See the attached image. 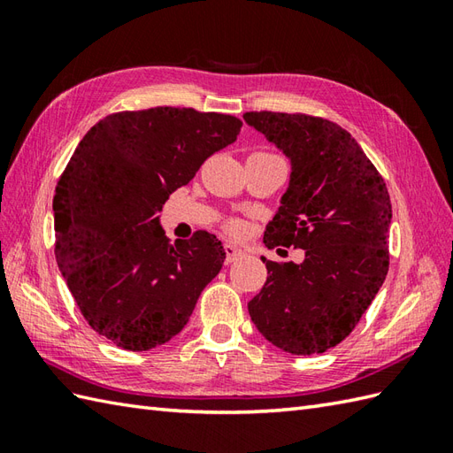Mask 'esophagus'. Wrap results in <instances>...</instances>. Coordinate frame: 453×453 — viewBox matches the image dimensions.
<instances>
[{
	"label": "esophagus",
	"instance_id": "esophagus-1",
	"mask_svg": "<svg viewBox=\"0 0 453 453\" xmlns=\"http://www.w3.org/2000/svg\"><path fill=\"white\" fill-rule=\"evenodd\" d=\"M224 251H226V263H234V261H237V258H242V257L247 255L245 249L232 245V243H226Z\"/></svg>",
	"mask_w": 453,
	"mask_h": 453
}]
</instances>
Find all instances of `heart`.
Here are the masks:
<instances>
[{
  "mask_svg": "<svg viewBox=\"0 0 453 453\" xmlns=\"http://www.w3.org/2000/svg\"><path fill=\"white\" fill-rule=\"evenodd\" d=\"M226 226H227L229 232H234V234H235V232H239V224H237V221H227Z\"/></svg>",
  "mask_w": 453,
  "mask_h": 453,
  "instance_id": "obj_1",
  "label": "heart"
}]
</instances>
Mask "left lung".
<instances>
[{"mask_svg": "<svg viewBox=\"0 0 453 453\" xmlns=\"http://www.w3.org/2000/svg\"><path fill=\"white\" fill-rule=\"evenodd\" d=\"M292 161L290 185L265 245L300 247L302 265L266 261L249 315L284 352L311 356L344 341L389 271L391 200L386 182L349 132L321 117L245 112Z\"/></svg>", "mask_w": 453, "mask_h": 453, "instance_id": "8db88e82", "label": "left lung"}]
</instances>
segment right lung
<instances>
[{
    "instance_id": "add662e5",
    "label": "right lung",
    "mask_w": 453,
    "mask_h": 453,
    "mask_svg": "<svg viewBox=\"0 0 453 453\" xmlns=\"http://www.w3.org/2000/svg\"><path fill=\"white\" fill-rule=\"evenodd\" d=\"M242 127L232 114L156 107L85 134L56 185L54 255L95 333L140 352L187 325L226 251L204 229L171 243L157 214Z\"/></svg>"
}]
</instances>
